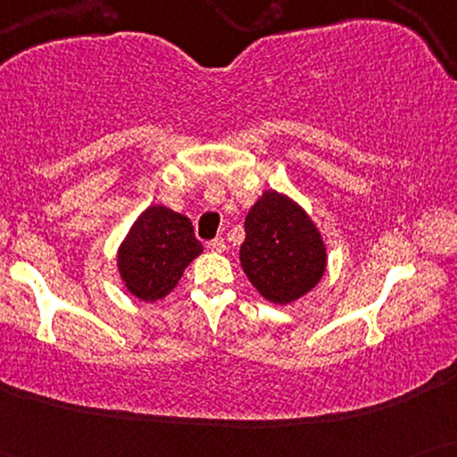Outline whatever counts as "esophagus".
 <instances>
[{
    "label": "esophagus",
    "mask_w": 457,
    "mask_h": 457,
    "mask_svg": "<svg viewBox=\"0 0 457 457\" xmlns=\"http://www.w3.org/2000/svg\"><path fill=\"white\" fill-rule=\"evenodd\" d=\"M208 249H210V252L222 253V252H227V243H224V239H212L208 243Z\"/></svg>",
    "instance_id": "1"
}]
</instances>
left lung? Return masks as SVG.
<instances>
[{"label": "left lung", "mask_w": 457, "mask_h": 457, "mask_svg": "<svg viewBox=\"0 0 457 457\" xmlns=\"http://www.w3.org/2000/svg\"><path fill=\"white\" fill-rule=\"evenodd\" d=\"M243 272L272 303H291L320 283L327 247L302 205L278 191H266L245 218Z\"/></svg>", "instance_id": "obj_1"}]
</instances>
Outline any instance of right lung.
<instances>
[{
	"mask_svg": "<svg viewBox=\"0 0 457 457\" xmlns=\"http://www.w3.org/2000/svg\"><path fill=\"white\" fill-rule=\"evenodd\" d=\"M202 252L189 218L166 205H149L118 247V272L129 293L141 302H158Z\"/></svg>",
	"mask_w": 457,
	"mask_h": 457,
	"instance_id": "1",
	"label": "right lung"
}]
</instances>
